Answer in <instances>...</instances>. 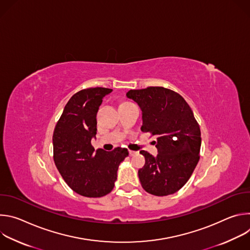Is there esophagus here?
I'll use <instances>...</instances> for the list:
<instances>
[{"label":"esophagus","instance_id":"1","mask_svg":"<svg viewBox=\"0 0 250 250\" xmlns=\"http://www.w3.org/2000/svg\"><path fill=\"white\" fill-rule=\"evenodd\" d=\"M135 153H136L135 151H132V150H128V154H129V156H133Z\"/></svg>","mask_w":250,"mask_h":250}]
</instances>
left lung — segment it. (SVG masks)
Segmentation results:
<instances>
[{
	"label": "left lung",
	"instance_id": "obj_1",
	"mask_svg": "<svg viewBox=\"0 0 250 250\" xmlns=\"http://www.w3.org/2000/svg\"><path fill=\"white\" fill-rule=\"evenodd\" d=\"M126 97L141 110V130L157 135L156 156L140 151L146 158L138 170L141 186L154 196L174 194L190 179L200 159L201 130L194 114L182 96L163 87L129 90Z\"/></svg>",
	"mask_w": 250,
	"mask_h": 250
}]
</instances>
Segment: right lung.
I'll use <instances>...</instances> for the list:
<instances>
[{
    "label": "right lung",
    "instance_id": "1",
    "mask_svg": "<svg viewBox=\"0 0 250 250\" xmlns=\"http://www.w3.org/2000/svg\"><path fill=\"white\" fill-rule=\"evenodd\" d=\"M108 88L79 91L66 104L54 128L53 159L67 185L77 194L99 198L109 194L115 186L120 164L128 156L126 148L113 151L91 145L97 133V113Z\"/></svg>",
    "mask_w": 250,
    "mask_h": 250
}]
</instances>
